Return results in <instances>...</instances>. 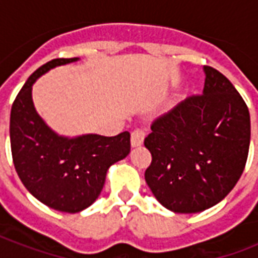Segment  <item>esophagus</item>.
Wrapping results in <instances>:
<instances>
[{
  "label": "esophagus",
  "instance_id": "34e87169",
  "mask_svg": "<svg viewBox=\"0 0 258 258\" xmlns=\"http://www.w3.org/2000/svg\"><path fill=\"white\" fill-rule=\"evenodd\" d=\"M145 130L143 128H135L131 133V146L133 147H138V146L143 145V141H145Z\"/></svg>",
  "mask_w": 258,
  "mask_h": 258
}]
</instances>
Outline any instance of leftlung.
Returning <instances> with one entry per match:
<instances>
[{"instance_id": "left-lung-1", "label": "left lung", "mask_w": 258, "mask_h": 258, "mask_svg": "<svg viewBox=\"0 0 258 258\" xmlns=\"http://www.w3.org/2000/svg\"><path fill=\"white\" fill-rule=\"evenodd\" d=\"M204 71V93L157 117L145 139L153 158L146 182L174 213H198L221 202L248 159V105L220 71L209 66Z\"/></svg>"}]
</instances>
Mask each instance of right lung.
<instances>
[{
    "mask_svg": "<svg viewBox=\"0 0 258 258\" xmlns=\"http://www.w3.org/2000/svg\"><path fill=\"white\" fill-rule=\"evenodd\" d=\"M76 60L54 58L34 71L10 111V147L20 179L40 202L66 213L91 206L104 186L109 166L131 150L128 131L68 139L54 134L37 115L32 101L33 83L50 68Z\"/></svg>",
    "mask_w": 258,
    "mask_h": 258,
    "instance_id": "1",
    "label": "right lung"
}]
</instances>
